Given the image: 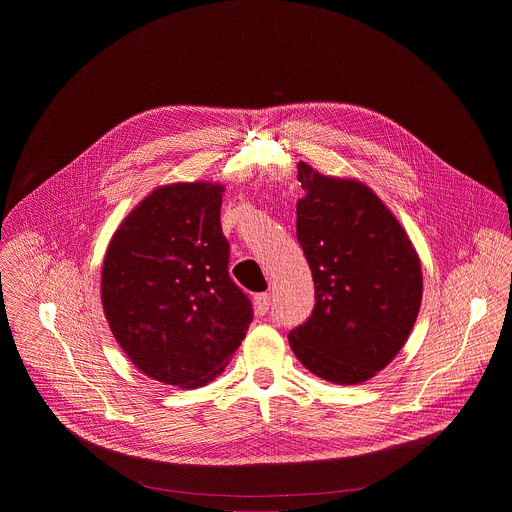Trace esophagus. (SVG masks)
<instances>
[{
	"mask_svg": "<svg viewBox=\"0 0 512 512\" xmlns=\"http://www.w3.org/2000/svg\"><path fill=\"white\" fill-rule=\"evenodd\" d=\"M269 306H271V298H269V294H257V296H255V310H257V314H259V316L267 314Z\"/></svg>",
	"mask_w": 512,
	"mask_h": 512,
	"instance_id": "34e87169",
	"label": "esophagus"
}]
</instances>
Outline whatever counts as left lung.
<instances>
[{"label": "left lung", "mask_w": 512, "mask_h": 512, "mask_svg": "<svg viewBox=\"0 0 512 512\" xmlns=\"http://www.w3.org/2000/svg\"><path fill=\"white\" fill-rule=\"evenodd\" d=\"M298 241L316 306L289 332L304 367L334 385L373 379L405 346L419 314V255L385 202L360 180L298 164Z\"/></svg>", "instance_id": "obj_1"}]
</instances>
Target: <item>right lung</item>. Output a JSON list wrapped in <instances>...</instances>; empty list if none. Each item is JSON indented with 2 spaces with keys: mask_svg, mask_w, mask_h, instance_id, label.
<instances>
[{
  "mask_svg": "<svg viewBox=\"0 0 512 512\" xmlns=\"http://www.w3.org/2000/svg\"><path fill=\"white\" fill-rule=\"evenodd\" d=\"M223 184L176 182L145 196L109 241L101 302L143 375L196 389L221 375L253 310L229 275Z\"/></svg>",
  "mask_w": 512,
  "mask_h": 512,
  "instance_id": "add662e5",
  "label": "right lung"
}]
</instances>
